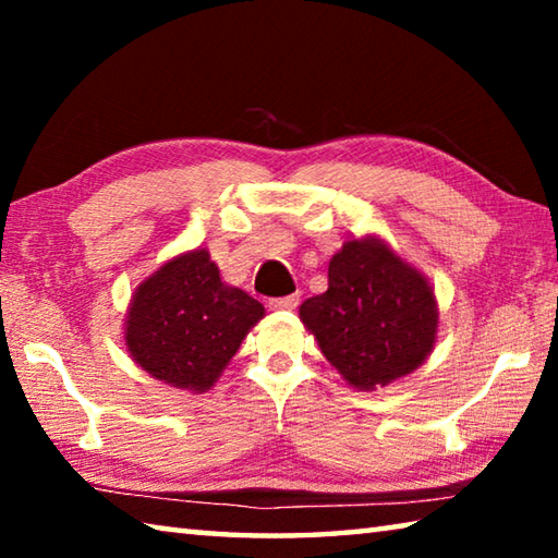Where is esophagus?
I'll return each instance as SVG.
<instances>
[{
	"mask_svg": "<svg viewBox=\"0 0 558 558\" xmlns=\"http://www.w3.org/2000/svg\"><path fill=\"white\" fill-rule=\"evenodd\" d=\"M300 302V295H286V298H272L268 300L270 310H295Z\"/></svg>",
	"mask_w": 558,
	"mask_h": 558,
	"instance_id": "34e87169",
	"label": "esophagus"
}]
</instances>
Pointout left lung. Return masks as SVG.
Masks as SVG:
<instances>
[{
	"label": "left lung",
	"instance_id": "left-lung-1",
	"mask_svg": "<svg viewBox=\"0 0 558 558\" xmlns=\"http://www.w3.org/2000/svg\"><path fill=\"white\" fill-rule=\"evenodd\" d=\"M327 278L323 295L300 305V319L349 386L376 391L426 362L438 337L436 292L389 243L352 235Z\"/></svg>",
	"mask_w": 558,
	"mask_h": 558
}]
</instances>
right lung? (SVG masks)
<instances>
[{
  "label": "right lung",
  "instance_id": "1",
  "mask_svg": "<svg viewBox=\"0 0 558 558\" xmlns=\"http://www.w3.org/2000/svg\"><path fill=\"white\" fill-rule=\"evenodd\" d=\"M263 315L258 300L226 286L209 251L194 248L169 258L132 292L125 347L153 379L204 393Z\"/></svg>",
  "mask_w": 558,
  "mask_h": 558
}]
</instances>
